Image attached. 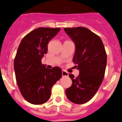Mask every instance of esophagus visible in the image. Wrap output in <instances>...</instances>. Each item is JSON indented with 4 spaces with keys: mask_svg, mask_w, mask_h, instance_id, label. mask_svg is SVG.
Wrapping results in <instances>:
<instances>
[{
    "mask_svg": "<svg viewBox=\"0 0 122 122\" xmlns=\"http://www.w3.org/2000/svg\"><path fill=\"white\" fill-rule=\"evenodd\" d=\"M62 76H63V77H68L69 74L67 72L63 70V71H62Z\"/></svg>",
    "mask_w": 122,
    "mask_h": 122,
    "instance_id": "1",
    "label": "esophagus"
}]
</instances>
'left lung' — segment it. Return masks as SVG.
Masks as SVG:
<instances>
[{"mask_svg": "<svg viewBox=\"0 0 122 122\" xmlns=\"http://www.w3.org/2000/svg\"><path fill=\"white\" fill-rule=\"evenodd\" d=\"M64 29L75 43L73 61L79 70L78 77L69 75L72 84L66 90V95L75 104L86 103L95 96L102 83L107 64L106 52L101 38L86 27Z\"/></svg>", "mask_w": 122, "mask_h": 122, "instance_id": "8db88e82", "label": "left lung"}]
</instances>
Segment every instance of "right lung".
Instances as JSON below:
<instances>
[{
	"label": "right lung",
	"mask_w": 122,
	"mask_h": 122,
	"mask_svg": "<svg viewBox=\"0 0 122 122\" xmlns=\"http://www.w3.org/2000/svg\"><path fill=\"white\" fill-rule=\"evenodd\" d=\"M61 28L39 27L22 39L14 60L16 80L23 98L32 104L46 102L51 90L61 79L59 67L48 69L42 64V58L48 51V43Z\"/></svg>",
	"instance_id": "add662e5"
}]
</instances>
